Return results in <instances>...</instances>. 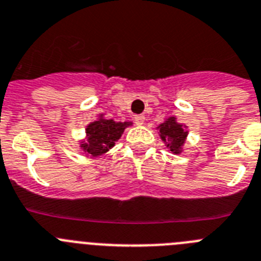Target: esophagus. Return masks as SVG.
I'll list each match as a JSON object with an SVG mask.
<instances>
[{"mask_svg": "<svg viewBox=\"0 0 261 261\" xmlns=\"http://www.w3.org/2000/svg\"><path fill=\"white\" fill-rule=\"evenodd\" d=\"M134 121H135L136 125H143L145 121V117L144 116H135L134 117Z\"/></svg>", "mask_w": 261, "mask_h": 261, "instance_id": "esophagus-1", "label": "esophagus"}]
</instances>
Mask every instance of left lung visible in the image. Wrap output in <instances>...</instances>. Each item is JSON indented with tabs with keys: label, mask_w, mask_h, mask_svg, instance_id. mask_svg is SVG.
Masks as SVG:
<instances>
[{
	"label": "left lung",
	"mask_w": 261,
	"mask_h": 261,
	"mask_svg": "<svg viewBox=\"0 0 261 261\" xmlns=\"http://www.w3.org/2000/svg\"><path fill=\"white\" fill-rule=\"evenodd\" d=\"M157 128L160 130L161 139L166 143V147H169L173 153H179L187 136L185 127L175 121L174 117H170Z\"/></svg>",
	"instance_id": "8db88e82"
}]
</instances>
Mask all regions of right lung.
<instances>
[{"label":"right lung","instance_id":"1","mask_svg":"<svg viewBox=\"0 0 261 261\" xmlns=\"http://www.w3.org/2000/svg\"><path fill=\"white\" fill-rule=\"evenodd\" d=\"M128 122H114L113 119L100 118L87 126V142L81 145L86 153L100 156L116 144Z\"/></svg>","mask_w":261,"mask_h":261}]
</instances>
